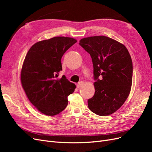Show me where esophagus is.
Wrapping results in <instances>:
<instances>
[{
  "label": "esophagus",
  "mask_w": 152,
  "mask_h": 152,
  "mask_svg": "<svg viewBox=\"0 0 152 152\" xmlns=\"http://www.w3.org/2000/svg\"><path fill=\"white\" fill-rule=\"evenodd\" d=\"M84 85V82H82V81H81V82H79V83L77 84V87H78V88H79V87H81L82 86Z\"/></svg>",
  "instance_id": "1"
}]
</instances>
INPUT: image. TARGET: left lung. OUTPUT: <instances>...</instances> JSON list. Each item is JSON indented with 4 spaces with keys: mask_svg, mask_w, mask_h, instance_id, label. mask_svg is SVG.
I'll return each instance as SVG.
<instances>
[{
    "mask_svg": "<svg viewBox=\"0 0 152 152\" xmlns=\"http://www.w3.org/2000/svg\"><path fill=\"white\" fill-rule=\"evenodd\" d=\"M80 45L88 53L93 65L95 93L87 101L91 111L100 116L115 112L130 93L132 62L126 46L106 36L82 39Z\"/></svg>",
    "mask_w": 152,
    "mask_h": 152,
    "instance_id": "left-lung-1",
    "label": "left lung"
}]
</instances>
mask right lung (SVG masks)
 Here are the masks:
<instances>
[{"label":"right lung","instance_id":"1","mask_svg":"<svg viewBox=\"0 0 152 152\" xmlns=\"http://www.w3.org/2000/svg\"><path fill=\"white\" fill-rule=\"evenodd\" d=\"M76 42L73 38L55 37L35 43L26 55L21 72L22 87L31 104L46 115L65 110L68 96L75 91V85L65 75L58 77L63 55Z\"/></svg>","mask_w":152,"mask_h":152}]
</instances>
